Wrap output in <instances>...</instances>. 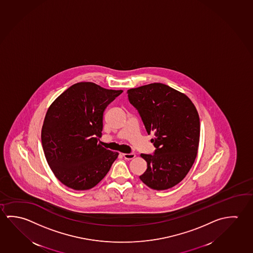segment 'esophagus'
<instances>
[{
    "label": "esophagus",
    "mask_w": 253,
    "mask_h": 253,
    "mask_svg": "<svg viewBox=\"0 0 253 253\" xmlns=\"http://www.w3.org/2000/svg\"><path fill=\"white\" fill-rule=\"evenodd\" d=\"M123 155H124V157H125V159H126V160H132V159H134L135 156H136V154L133 153H124Z\"/></svg>",
    "instance_id": "1"
}]
</instances>
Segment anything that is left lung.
Segmentation results:
<instances>
[{
  "label": "left lung",
  "mask_w": 253,
  "mask_h": 253,
  "mask_svg": "<svg viewBox=\"0 0 253 253\" xmlns=\"http://www.w3.org/2000/svg\"><path fill=\"white\" fill-rule=\"evenodd\" d=\"M155 147L153 154H141L147 169L139 176L153 190L174 187L186 176L197 157L200 122L191 100L164 84L153 83L127 91Z\"/></svg>",
  "instance_id": "left-lung-1"
}]
</instances>
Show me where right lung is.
Listing matches in <instances>:
<instances>
[{
    "mask_svg": "<svg viewBox=\"0 0 253 253\" xmlns=\"http://www.w3.org/2000/svg\"><path fill=\"white\" fill-rule=\"evenodd\" d=\"M122 90L80 82L63 91L47 109L42 129L46 162L59 181L76 191L89 190L108 174L118 153L98 143L103 113Z\"/></svg>",
    "mask_w": 253,
    "mask_h": 253,
    "instance_id": "right-lung-1",
    "label": "right lung"
}]
</instances>
